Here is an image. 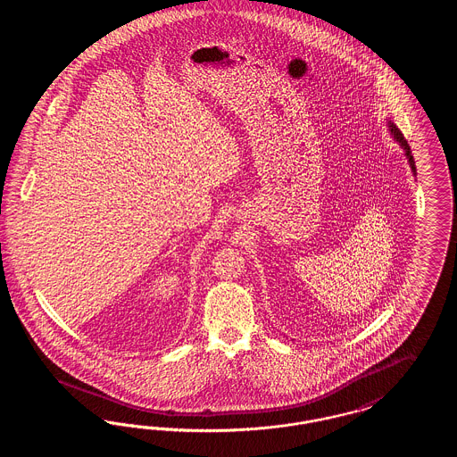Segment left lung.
<instances>
[{"instance_id":"8db88e82","label":"left lung","mask_w":457,"mask_h":457,"mask_svg":"<svg viewBox=\"0 0 457 457\" xmlns=\"http://www.w3.org/2000/svg\"><path fill=\"white\" fill-rule=\"evenodd\" d=\"M387 129L391 131L392 137H394V140L401 145V149L404 151V155H406V159H408V164H410V168H411V171L413 174H416V166H414V159L413 155H411V149H410V145H408V142H406V138L403 137V133L401 130L392 123L391 120H387Z\"/></svg>"}]
</instances>
